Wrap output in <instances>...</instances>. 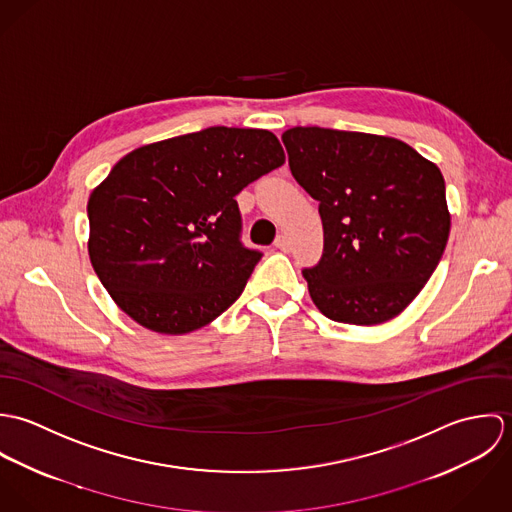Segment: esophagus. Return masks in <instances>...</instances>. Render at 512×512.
<instances>
[{"label": "esophagus", "mask_w": 512, "mask_h": 512, "mask_svg": "<svg viewBox=\"0 0 512 512\" xmlns=\"http://www.w3.org/2000/svg\"><path fill=\"white\" fill-rule=\"evenodd\" d=\"M274 244H276V248H280L282 252H288V250H290V240H288V236H284V234H280Z\"/></svg>", "instance_id": "34e87169"}]
</instances>
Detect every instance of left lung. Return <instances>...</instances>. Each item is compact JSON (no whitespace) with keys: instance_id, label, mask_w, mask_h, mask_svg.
Returning <instances> with one entry per match:
<instances>
[{"instance_id":"1","label":"left lung","mask_w":512,"mask_h":512,"mask_svg":"<svg viewBox=\"0 0 512 512\" xmlns=\"http://www.w3.org/2000/svg\"><path fill=\"white\" fill-rule=\"evenodd\" d=\"M282 142L323 220V256L303 270L317 309L351 325L400 315L447 244L451 215L438 165L396 138L363 132L297 126Z\"/></svg>"}]
</instances>
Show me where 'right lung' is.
Returning <instances> with one entry per match:
<instances>
[{
  "label": "right lung",
  "mask_w": 512,
  "mask_h": 512,
  "mask_svg": "<svg viewBox=\"0 0 512 512\" xmlns=\"http://www.w3.org/2000/svg\"><path fill=\"white\" fill-rule=\"evenodd\" d=\"M286 161L268 130L213 126L124 155L88 199V256L116 305L163 335L197 331L262 258L240 242L236 195Z\"/></svg>",
  "instance_id": "right-lung-1"
}]
</instances>
